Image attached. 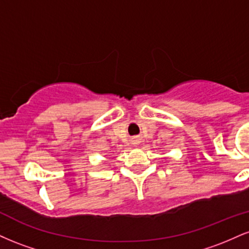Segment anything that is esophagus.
Wrapping results in <instances>:
<instances>
[{
	"mask_svg": "<svg viewBox=\"0 0 249 249\" xmlns=\"http://www.w3.org/2000/svg\"><path fill=\"white\" fill-rule=\"evenodd\" d=\"M134 144H137V141H134Z\"/></svg>",
	"mask_w": 249,
	"mask_h": 249,
	"instance_id": "esophagus-1",
	"label": "esophagus"
}]
</instances>
